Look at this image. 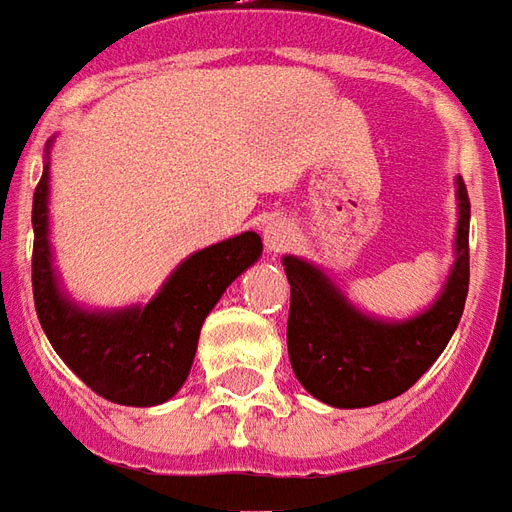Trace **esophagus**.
<instances>
[{
  "label": "esophagus",
  "instance_id": "obj_1",
  "mask_svg": "<svg viewBox=\"0 0 512 512\" xmlns=\"http://www.w3.org/2000/svg\"><path fill=\"white\" fill-rule=\"evenodd\" d=\"M262 237L264 248L270 253H284L289 248V242H292V226L286 223L284 217H270L262 226Z\"/></svg>",
  "mask_w": 512,
  "mask_h": 512
}]
</instances>
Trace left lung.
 I'll list each match as a JSON object with an SVG mask.
<instances>
[{
    "label": "left lung",
    "instance_id": "obj_1",
    "mask_svg": "<svg viewBox=\"0 0 512 512\" xmlns=\"http://www.w3.org/2000/svg\"><path fill=\"white\" fill-rule=\"evenodd\" d=\"M458 262L444 295L416 320L389 325L347 306L325 275L286 256L292 286L286 344L297 380L333 408H366L394 400L430 369L458 328L469 295V192L458 179Z\"/></svg>",
    "mask_w": 512,
    "mask_h": 512
}]
</instances>
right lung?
<instances>
[{"instance_id": "right-lung-1", "label": "right lung", "mask_w": 512, "mask_h": 512, "mask_svg": "<svg viewBox=\"0 0 512 512\" xmlns=\"http://www.w3.org/2000/svg\"><path fill=\"white\" fill-rule=\"evenodd\" d=\"M49 165L32 195V297L43 333L99 397L148 408L170 400L190 375L198 333L226 286L259 259L262 239L245 231L198 250L146 308L88 314L71 306L54 281L46 239Z\"/></svg>"}]
</instances>
